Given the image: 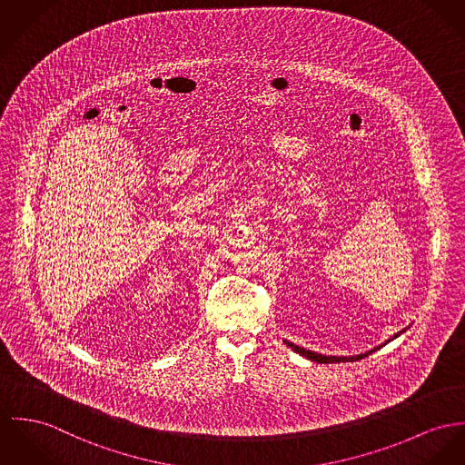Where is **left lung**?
Segmentation results:
<instances>
[{"instance_id":"1","label":"left lung","mask_w":465,"mask_h":465,"mask_svg":"<svg viewBox=\"0 0 465 465\" xmlns=\"http://www.w3.org/2000/svg\"><path fill=\"white\" fill-rule=\"evenodd\" d=\"M401 332H405V329L403 331H400V332H396L393 338H390L386 343H390L391 340L394 338H398ZM286 345L293 351V352H297L299 356H302V358L310 359V361H315V362H321V364H329V362H351V361H358V359L366 358V356H370L371 352H375V351H379L381 347H384L386 343H382V345H379V347H373L371 351H368V352H364V354H358V356H323V354H319V352H313V351H306V349H302V347H299V345H293L292 341H288L285 340Z\"/></svg>"}]
</instances>
